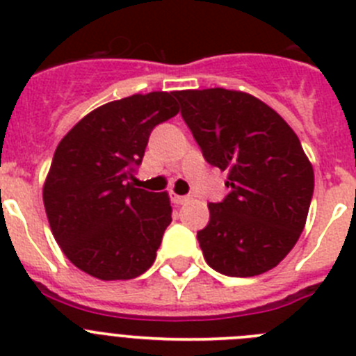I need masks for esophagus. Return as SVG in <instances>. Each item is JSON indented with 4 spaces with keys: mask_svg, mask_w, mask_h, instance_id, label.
I'll return each mask as SVG.
<instances>
[{
    "mask_svg": "<svg viewBox=\"0 0 356 356\" xmlns=\"http://www.w3.org/2000/svg\"><path fill=\"white\" fill-rule=\"evenodd\" d=\"M171 200H172V203H176V205H184V203H187L188 201V196H178V194H171Z\"/></svg>",
    "mask_w": 356,
    "mask_h": 356,
    "instance_id": "obj_1",
    "label": "esophagus"
}]
</instances>
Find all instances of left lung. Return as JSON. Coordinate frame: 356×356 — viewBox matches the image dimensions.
I'll use <instances>...</instances> for the list:
<instances>
[{
	"instance_id": "8db88e82",
	"label": "left lung",
	"mask_w": 356,
	"mask_h": 356,
	"mask_svg": "<svg viewBox=\"0 0 356 356\" xmlns=\"http://www.w3.org/2000/svg\"><path fill=\"white\" fill-rule=\"evenodd\" d=\"M181 118L210 165L228 171V196L197 232L207 264L226 276L278 266L307 222L314 169L298 135L271 106L238 90H178Z\"/></svg>"
}]
</instances>
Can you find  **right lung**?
I'll list each match as a JSON object with an SVG mask.
<instances>
[{
  "instance_id": "obj_1",
  "label": "right lung",
  "mask_w": 356,
  "mask_h": 356,
  "mask_svg": "<svg viewBox=\"0 0 356 356\" xmlns=\"http://www.w3.org/2000/svg\"><path fill=\"white\" fill-rule=\"evenodd\" d=\"M172 96L134 94L102 105L56 146L44 209L65 257L94 278H137L155 262L171 222L169 196L130 180L153 128L178 114Z\"/></svg>"
}]
</instances>
